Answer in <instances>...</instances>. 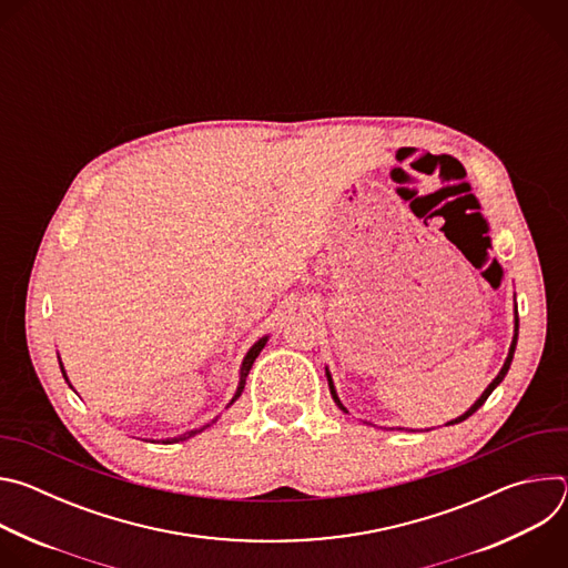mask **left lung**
Segmentation results:
<instances>
[{
    "mask_svg": "<svg viewBox=\"0 0 568 568\" xmlns=\"http://www.w3.org/2000/svg\"><path fill=\"white\" fill-rule=\"evenodd\" d=\"M517 335H519V318L515 316V339H513V346H510V353H508V359H506V364H504L501 373H499V375L493 379V384H490L488 388L483 390V395H480V397H478V399L471 404L469 412H465L463 416H458L456 420H452V423H447V425H456V423H463V420H467V418H469L474 412H478V409L483 407V402L488 399V397H490V393H493V390H495V388L501 384V379L506 377V373H508V368H510V364H513V355H515V346H517ZM326 375H328V386H331V393H333V397H335V402H337V407H339L342 412H346V407H344V404H342V399L337 397V390H335V384H333V377H331V373H328V371H326ZM346 414H348V412H346Z\"/></svg>",
    "mask_w": 568,
    "mask_h": 568,
    "instance_id": "1",
    "label": "left lung"
}]
</instances>
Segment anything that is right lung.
Masks as SVG:
<instances>
[{"label": "right lung", "instance_id": "right-lung-1", "mask_svg": "<svg viewBox=\"0 0 568 568\" xmlns=\"http://www.w3.org/2000/svg\"><path fill=\"white\" fill-rule=\"evenodd\" d=\"M265 342H267V337H263L261 342H256L254 346H252V351L247 353V357H245V362H242V366H240V382H237V390H235V395H233V399L231 402H235L237 397H240V393H242V388H245V382H247V375H250V371H252V364L256 362V357H258V353L263 351V346H265ZM62 375H64V371H62ZM67 379V377H64ZM229 402V404H231ZM202 429H193V432H186L184 436H180V438H169L166 443H180V440H186V438H191V436H195V434H200Z\"/></svg>", "mask_w": 568, "mask_h": 568}]
</instances>
